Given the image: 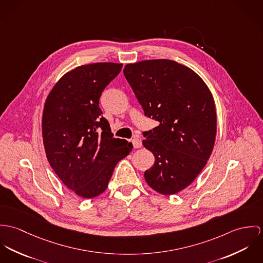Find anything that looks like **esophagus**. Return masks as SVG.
Segmentation results:
<instances>
[{
	"mask_svg": "<svg viewBox=\"0 0 263 263\" xmlns=\"http://www.w3.org/2000/svg\"><path fill=\"white\" fill-rule=\"evenodd\" d=\"M132 143H133L134 148H140L142 146V142H141V140L139 138H134L132 140Z\"/></svg>",
	"mask_w": 263,
	"mask_h": 263,
	"instance_id": "1",
	"label": "esophagus"
}]
</instances>
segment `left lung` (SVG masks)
I'll return each instance as SVG.
<instances>
[{"label":"left lung","mask_w":263,"mask_h":263,"mask_svg":"<svg viewBox=\"0 0 263 263\" xmlns=\"http://www.w3.org/2000/svg\"><path fill=\"white\" fill-rule=\"evenodd\" d=\"M124 76L145 116L158 126L143 132V146L155 157L146 182L170 196L189 186L203 171L215 144L214 98L191 68L170 59L126 64Z\"/></svg>","instance_id":"left-lung-1"}]
</instances>
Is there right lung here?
<instances>
[{"label":"right lung","instance_id":"1","mask_svg":"<svg viewBox=\"0 0 263 263\" xmlns=\"http://www.w3.org/2000/svg\"><path fill=\"white\" fill-rule=\"evenodd\" d=\"M122 63L97 62L66 72L49 92L42 116L46 157L61 181L78 196L103 194L118 162L133 145L114 138L102 116L100 97Z\"/></svg>","mask_w":263,"mask_h":263}]
</instances>
